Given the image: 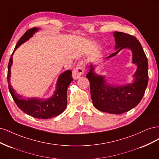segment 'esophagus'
Masks as SVG:
<instances>
[{"mask_svg": "<svg viewBox=\"0 0 159 159\" xmlns=\"http://www.w3.org/2000/svg\"><path fill=\"white\" fill-rule=\"evenodd\" d=\"M85 71V63L83 61L78 62L76 65V67L74 70L73 74L75 78H78L81 75H83Z\"/></svg>", "mask_w": 159, "mask_h": 159, "instance_id": "obj_1", "label": "esophagus"}]
</instances>
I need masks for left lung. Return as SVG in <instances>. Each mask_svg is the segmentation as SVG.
Returning a JSON list of instances; mask_svg holds the SVG:
<instances>
[{
	"mask_svg": "<svg viewBox=\"0 0 159 159\" xmlns=\"http://www.w3.org/2000/svg\"><path fill=\"white\" fill-rule=\"evenodd\" d=\"M117 52L106 59L116 56L120 50L127 48L132 51L133 63L137 66L132 84L124 85L107 84L105 76L95 73L92 64L86 75L90 82L91 98L94 107L103 112L121 114L132 109L141 102L148 81V60L143 47L137 38L126 33L114 32Z\"/></svg>",
	"mask_w": 159,
	"mask_h": 159,
	"instance_id": "1",
	"label": "left lung"
}]
</instances>
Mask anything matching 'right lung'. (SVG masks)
<instances>
[{
	"label": "right lung",
	"mask_w": 159,
	"mask_h": 159,
	"mask_svg": "<svg viewBox=\"0 0 159 159\" xmlns=\"http://www.w3.org/2000/svg\"><path fill=\"white\" fill-rule=\"evenodd\" d=\"M39 28H33L28 30L19 40L12 54L8 66L7 80L8 89L12 97L17 106L24 113L38 119H50L56 117L64 111L67 106V90L68 85L73 81L71 76V71L67 70L59 76L56 84V89L51 98L46 99L38 98H24L18 95L14 90L10 83L11 68L12 64V55L14 52L24 42L31 38L34 34L36 32Z\"/></svg>",
	"instance_id": "1"
}]
</instances>
